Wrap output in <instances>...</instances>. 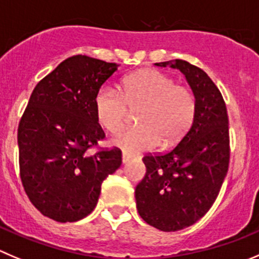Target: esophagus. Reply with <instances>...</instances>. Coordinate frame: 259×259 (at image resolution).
I'll list each match as a JSON object with an SVG mask.
<instances>
[{"label": "esophagus", "mask_w": 259, "mask_h": 259, "mask_svg": "<svg viewBox=\"0 0 259 259\" xmlns=\"http://www.w3.org/2000/svg\"><path fill=\"white\" fill-rule=\"evenodd\" d=\"M131 159H132L131 155H128V154H125V152H123V154H122V162H123V164H125V162L130 161Z\"/></svg>", "instance_id": "34e87169"}]
</instances>
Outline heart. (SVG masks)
<instances>
[{
	"label": "heart",
	"instance_id": "1",
	"mask_svg": "<svg viewBox=\"0 0 259 259\" xmlns=\"http://www.w3.org/2000/svg\"><path fill=\"white\" fill-rule=\"evenodd\" d=\"M136 110L137 125L122 128L112 139L124 152L147 151L169 145L183 135L194 113L191 91L156 70H142L122 81L120 93L102 86L94 99L97 119L109 132L117 131L128 109Z\"/></svg>",
	"mask_w": 259,
	"mask_h": 259
}]
</instances>
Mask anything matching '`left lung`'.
<instances>
[{
	"mask_svg": "<svg viewBox=\"0 0 259 259\" xmlns=\"http://www.w3.org/2000/svg\"><path fill=\"white\" fill-rule=\"evenodd\" d=\"M155 65L186 76L194 95L193 122L170 151L142 159L146 174L135 197L149 225L177 231L205 216L220 192L230 159L229 119L223 95L205 71L182 60Z\"/></svg>",
	"mask_w": 259,
	"mask_h": 259,
	"instance_id": "1",
	"label": "left lung"
}]
</instances>
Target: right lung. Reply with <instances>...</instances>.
<instances>
[{"mask_svg": "<svg viewBox=\"0 0 259 259\" xmlns=\"http://www.w3.org/2000/svg\"><path fill=\"white\" fill-rule=\"evenodd\" d=\"M117 63L73 56L36 83L17 130L24 189L47 218L73 223L94 210L102 183L122 164L114 147L89 155L105 137L94 99Z\"/></svg>", "mask_w": 259, "mask_h": 259, "instance_id": "obj_1", "label": "right lung"}]
</instances>
